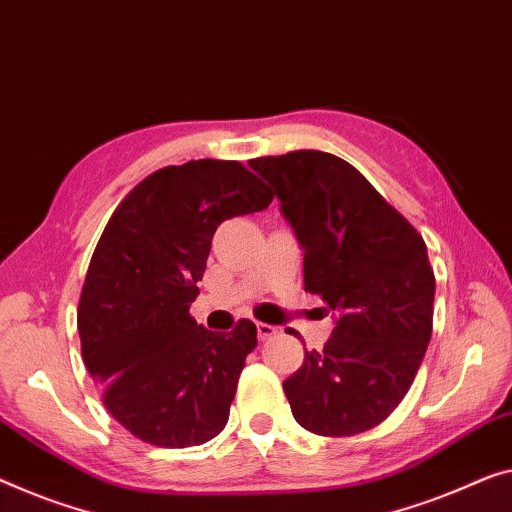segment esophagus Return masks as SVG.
Listing matches in <instances>:
<instances>
[{
  "instance_id": "34e87169",
  "label": "esophagus",
  "mask_w": 512,
  "mask_h": 512,
  "mask_svg": "<svg viewBox=\"0 0 512 512\" xmlns=\"http://www.w3.org/2000/svg\"><path fill=\"white\" fill-rule=\"evenodd\" d=\"M276 333H278L276 326L262 324V322L257 324V338H259V340H269V338H273V335H276Z\"/></svg>"
}]
</instances>
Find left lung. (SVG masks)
<instances>
[{
  "instance_id": "8db88e82",
  "label": "left lung",
  "mask_w": 512,
  "mask_h": 512,
  "mask_svg": "<svg viewBox=\"0 0 512 512\" xmlns=\"http://www.w3.org/2000/svg\"><path fill=\"white\" fill-rule=\"evenodd\" d=\"M303 248L305 292L329 303L324 349L282 381L296 423L322 437L379 425L414 381L432 335L434 273L423 236L361 172L326 151L250 160Z\"/></svg>"
}]
</instances>
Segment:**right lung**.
I'll return each instance as SVG.
<instances>
[{"mask_svg": "<svg viewBox=\"0 0 512 512\" xmlns=\"http://www.w3.org/2000/svg\"><path fill=\"white\" fill-rule=\"evenodd\" d=\"M271 200L236 160H188L149 174L105 225L80 294L82 361L137 439L188 448L227 425L257 326L213 333L188 310L218 225Z\"/></svg>", "mask_w": 512, "mask_h": 512, "instance_id": "right-lung-1", "label": "right lung"}]
</instances>
